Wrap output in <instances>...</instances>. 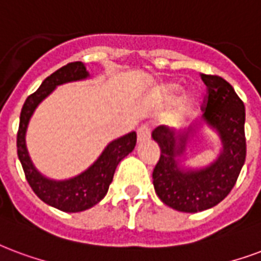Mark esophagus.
Instances as JSON below:
<instances>
[{"instance_id": "esophagus-1", "label": "esophagus", "mask_w": 261, "mask_h": 261, "mask_svg": "<svg viewBox=\"0 0 261 261\" xmlns=\"http://www.w3.org/2000/svg\"><path fill=\"white\" fill-rule=\"evenodd\" d=\"M137 136H138V142H145L149 140L150 137V128L148 124H142L137 130Z\"/></svg>"}]
</instances>
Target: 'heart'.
I'll list each match as a JSON object with an SVG mask.
<instances>
[{"mask_svg": "<svg viewBox=\"0 0 261 261\" xmlns=\"http://www.w3.org/2000/svg\"><path fill=\"white\" fill-rule=\"evenodd\" d=\"M182 90V87L178 83H169V84H166L162 88V91H163V95L170 99V101H173L175 99L178 94ZM198 105V95L195 94V92H188V94H185L178 102V106H177V112H178L179 116H187L191 115L192 111L195 109V106Z\"/></svg>", "mask_w": 261, "mask_h": 261, "instance_id": "b5f03b06", "label": "heart"}]
</instances>
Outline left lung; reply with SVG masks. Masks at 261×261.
I'll use <instances>...</instances> for the list:
<instances>
[{
	"mask_svg": "<svg viewBox=\"0 0 261 261\" xmlns=\"http://www.w3.org/2000/svg\"><path fill=\"white\" fill-rule=\"evenodd\" d=\"M200 77L207 87L202 119L179 133L166 125L152 131L160 148V159L152 173L156 194L163 203L184 213L203 212L219 204L233 188L246 158L244 102L221 77ZM203 125L219 137L220 153L209 165L185 166L186 148Z\"/></svg>",
	"mask_w": 261,
	"mask_h": 261,
	"instance_id": "8db88e82",
	"label": "left lung"
}]
</instances>
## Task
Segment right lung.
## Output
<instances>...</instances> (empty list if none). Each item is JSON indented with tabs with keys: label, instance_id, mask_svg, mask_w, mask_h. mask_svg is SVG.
<instances>
[{
	"label": "right lung",
	"instance_id": "right-lung-1",
	"mask_svg": "<svg viewBox=\"0 0 261 261\" xmlns=\"http://www.w3.org/2000/svg\"><path fill=\"white\" fill-rule=\"evenodd\" d=\"M90 77L86 65L83 62H71L66 66L54 71L48 76L37 91L28 96L20 112V123L17 131V156L22 163L23 171L34 194L47 204L66 213L83 212L99 203L108 194L113 174L117 165L137 144L136 131L109 142L98 159L80 174L67 179H52L41 174L33 165L28 146L26 131L29 121L37 106L41 103L58 86L71 82H80Z\"/></svg>",
	"mask_w": 261,
	"mask_h": 261
}]
</instances>
